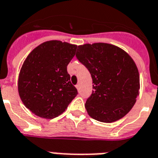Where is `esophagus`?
<instances>
[{"instance_id": "obj_1", "label": "esophagus", "mask_w": 158, "mask_h": 158, "mask_svg": "<svg viewBox=\"0 0 158 158\" xmlns=\"http://www.w3.org/2000/svg\"><path fill=\"white\" fill-rule=\"evenodd\" d=\"M76 88L78 90L80 89V85H79V84H77V85H76Z\"/></svg>"}]
</instances>
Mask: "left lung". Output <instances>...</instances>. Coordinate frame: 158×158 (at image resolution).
<instances>
[{
    "instance_id": "1",
    "label": "left lung",
    "mask_w": 158,
    "mask_h": 158,
    "mask_svg": "<svg viewBox=\"0 0 158 158\" xmlns=\"http://www.w3.org/2000/svg\"><path fill=\"white\" fill-rule=\"evenodd\" d=\"M77 59L92 78V93L85 108L91 118L111 123L124 117L136 103L140 76L134 61L116 46L94 43L78 46Z\"/></svg>"
}]
</instances>
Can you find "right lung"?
I'll return each instance as SVG.
<instances>
[{
    "mask_svg": "<svg viewBox=\"0 0 158 158\" xmlns=\"http://www.w3.org/2000/svg\"><path fill=\"white\" fill-rule=\"evenodd\" d=\"M76 48L75 45L53 40L43 42L28 55L20 71L18 92L33 113L53 119L78 95L67 70Z\"/></svg>",
    "mask_w": 158,
    "mask_h": 158,
    "instance_id": "1",
    "label": "right lung"
}]
</instances>
